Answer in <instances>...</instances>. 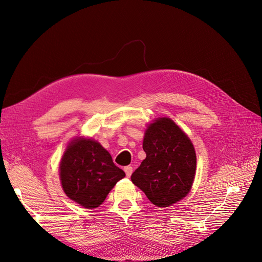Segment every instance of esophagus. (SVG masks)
<instances>
[{
  "mask_svg": "<svg viewBox=\"0 0 262 262\" xmlns=\"http://www.w3.org/2000/svg\"><path fill=\"white\" fill-rule=\"evenodd\" d=\"M124 172H125V174H126L127 177H129V176L132 175V173H133V167H132V166L125 167V168H124Z\"/></svg>",
  "mask_w": 262,
  "mask_h": 262,
  "instance_id": "obj_1",
  "label": "esophagus"
}]
</instances>
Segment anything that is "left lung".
I'll use <instances>...</instances> for the list:
<instances>
[{
  "instance_id": "1",
  "label": "left lung",
  "mask_w": 262,
  "mask_h": 262,
  "mask_svg": "<svg viewBox=\"0 0 262 262\" xmlns=\"http://www.w3.org/2000/svg\"><path fill=\"white\" fill-rule=\"evenodd\" d=\"M146 154L130 180L160 208L182 201L191 191L196 172V154L188 135L168 117L147 124L143 137Z\"/></svg>"
}]
</instances>
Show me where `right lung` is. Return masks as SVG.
I'll use <instances>...</instances> for the list:
<instances>
[{
  "label": "right lung",
  "mask_w": 262,
  "mask_h": 262,
  "mask_svg": "<svg viewBox=\"0 0 262 262\" xmlns=\"http://www.w3.org/2000/svg\"><path fill=\"white\" fill-rule=\"evenodd\" d=\"M124 176L108 150L90 137L75 136L59 162V180L66 195L87 209L102 205Z\"/></svg>",
  "instance_id": "obj_1"
}]
</instances>
